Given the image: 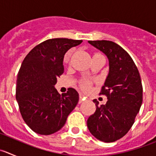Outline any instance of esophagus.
Wrapping results in <instances>:
<instances>
[{"label":"esophagus","mask_w":156,"mask_h":156,"mask_svg":"<svg viewBox=\"0 0 156 156\" xmlns=\"http://www.w3.org/2000/svg\"><path fill=\"white\" fill-rule=\"evenodd\" d=\"M85 101V98L83 97V94H80V100H79V103L80 104V103L83 102Z\"/></svg>","instance_id":"34e87169"}]
</instances>
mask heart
Listing matches in <instances>:
<instances>
[{"label":"heart","instance_id":"obj_1","mask_svg":"<svg viewBox=\"0 0 156 156\" xmlns=\"http://www.w3.org/2000/svg\"><path fill=\"white\" fill-rule=\"evenodd\" d=\"M83 87L84 88V89H87L89 87V83H83Z\"/></svg>","mask_w":156,"mask_h":156}]
</instances>
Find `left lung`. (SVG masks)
I'll return each instance as SVG.
<instances>
[{
    "label": "left lung",
    "mask_w": 156,
    "mask_h": 156,
    "mask_svg": "<svg viewBox=\"0 0 156 156\" xmlns=\"http://www.w3.org/2000/svg\"><path fill=\"white\" fill-rule=\"evenodd\" d=\"M88 43L108 59V74L100 94L107 96L105 105L93 100L96 111L87 119L88 129L103 142L119 140L129 130L142 104L143 89L137 66L129 54L109 41Z\"/></svg>",
    "instance_id": "8db88e82"
}]
</instances>
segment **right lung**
Instances as JSON below:
<instances>
[{"instance_id": "1", "label": "right lung", "mask_w": 156, "mask_h": 156, "mask_svg": "<svg viewBox=\"0 0 156 156\" xmlns=\"http://www.w3.org/2000/svg\"><path fill=\"white\" fill-rule=\"evenodd\" d=\"M81 43L67 38L48 40L33 48L22 63L16 100L23 120L38 134L50 135L62 129L79 101L75 89L60 94L55 85L64 73L65 54Z\"/></svg>"}]
</instances>
